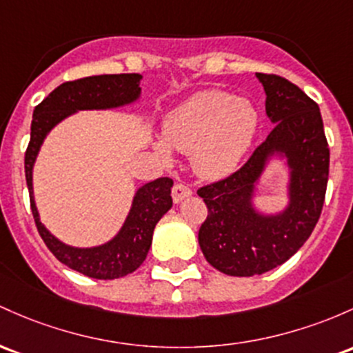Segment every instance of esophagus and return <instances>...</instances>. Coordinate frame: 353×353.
Returning <instances> with one entry per match:
<instances>
[{
  "label": "esophagus",
  "mask_w": 353,
  "mask_h": 353,
  "mask_svg": "<svg viewBox=\"0 0 353 353\" xmlns=\"http://www.w3.org/2000/svg\"><path fill=\"white\" fill-rule=\"evenodd\" d=\"M191 194H192V189L189 188V185H185L183 183L174 184V188H172L174 203H181V201L185 199V197H189Z\"/></svg>",
  "instance_id": "34e87169"
}]
</instances>
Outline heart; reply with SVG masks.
<instances>
[{"label":"heart","instance_id":"heart-1","mask_svg":"<svg viewBox=\"0 0 353 353\" xmlns=\"http://www.w3.org/2000/svg\"><path fill=\"white\" fill-rule=\"evenodd\" d=\"M259 114L251 102L221 90L192 95L164 120V137L184 154H192L199 176L219 179L238 168L254 141ZM161 156L169 157L164 141L156 142Z\"/></svg>","mask_w":353,"mask_h":353}]
</instances>
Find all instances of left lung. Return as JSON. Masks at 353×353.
<instances>
[{"label": "left lung", "mask_w": 353, "mask_h": 353, "mask_svg": "<svg viewBox=\"0 0 353 353\" xmlns=\"http://www.w3.org/2000/svg\"><path fill=\"white\" fill-rule=\"evenodd\" d=\"M256 77L265 87L273 130L243 168L197 189L208 206L197 234L199 246L209 265L230 276L263 274L292 258L319 223L328 183L330 149L319 105L283 77ZM274 153L285 155L290 168V203L280 215L265 216L250 201L254 184Z\"/></svg>", "instance_id": "obj_1"}]
</instances>
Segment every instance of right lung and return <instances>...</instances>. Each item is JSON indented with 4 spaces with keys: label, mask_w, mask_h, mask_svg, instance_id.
Returning a JSON list of instances; mask_svg holds the SVG:
<instances>
[{
    "label": "right lung",
    "mask_w": 353,
    "mask_h": 353,
    "mask_svg": "<svg viewBox=\"0 0 353 353\" xmlns=\"http://www.w3.org/2000/svg\"><path fill=\"white\" fill-rule=\"evenodd\" d=\"M142 75L120 73V75H95L65 82L57 87L33 110L32 135L25 154V176L30 191V203L34 224L48 250L58 261L97 280H114L132 273L144 263L152 245L154 228L159 219L172 208L170 177L147 183L135 192L132 208L122 230L114 239L102 246L73 248L58 241L41 224L37 204L33 199V164L46 134L68 115L77 110H103L134 102L141 95Z\"/></svg>",
    "instance_id": "obj_1"
}]
</instances>
